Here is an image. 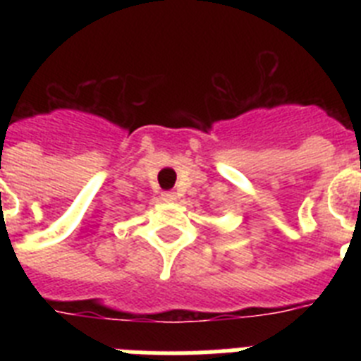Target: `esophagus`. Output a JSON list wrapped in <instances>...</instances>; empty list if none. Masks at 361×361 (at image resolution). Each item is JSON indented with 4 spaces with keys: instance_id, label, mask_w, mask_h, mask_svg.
Returning a JSON list of instances; mask_svg holds the SVG:
<instances>
[{
    "instance_id": "obj_1",
    "label": "esophagus",
    "mask_w": 361,
    "mask_h": 361,
    "mask_svg": "<svg viewBox=\"0 0 361 361\" xmlns=\"http://www.w3.org/2000/svg\"><path fill=\"white\" fill-rule=\"evenodd\" d=\"M162 200H166V202H173L175 199H177V193L175 191H162Z\"/></svg>"
}]
</instances>
